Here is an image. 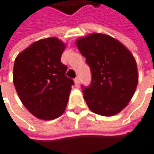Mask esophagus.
<instances>
[{
  "mask_svg": "<svg viewBox=\"0 0 154 154\" xmlns=\"http://www.w3.org/2000/svg\"><path fill=\"white\" fill-rule=\"evenodd\" d=\"M74 82H75V84H76V86H78L79 84H80V81H79V77H77L75 79H74Z\"/></svg>",
  "mask_w": 154,
  "mask_h": 154,
  "instance_id": "obj_1",
  "label": "esophagus"
}]
</instances>
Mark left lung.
Segmentation results:
<instances>
[{"mask_svg":"<svg viewBox=\"0 0 154 154\" xmlns=\"http://www.w3.org/2000/svg\"><path fill=\"white\" fill-rule=\"evenodd\" d=\"M77 46L91 71L90 85H82L88 107L101 116L116 115L128 105L137 87L134 57L121 42L102 33L78 38Z\"/></svg>","mask_w":154,"mask_h":154,"instance_id":"1","label":"left lung"}]
</instances>
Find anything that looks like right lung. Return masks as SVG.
I'll use <instances>...</instances> for the list:
<instances>
[{"mask_svg": "<svg viewBox=\"0 0 154 154\" xmlns=\"http://www.w3.org/2000/svg\"><path fill=\"white\" fill-rule=\"evenodd\" d=\"M64 49L57 38H47L32 44L14 61L18 96L31 114L42 120H53L64 113L74 84L61 62Z\"/></svg>", "mask_w": 154, "mask_h": 154, "instance_id": "right-lung-1", "label": "right lung"}]
</instances>
